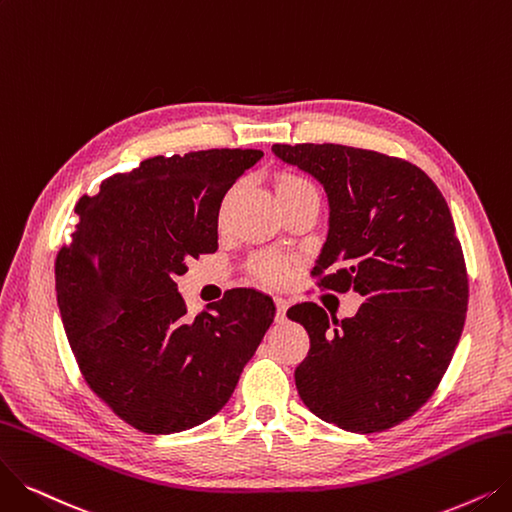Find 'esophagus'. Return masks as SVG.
Returning a JSON list of instances; mask_svg holds the SVG:
<instances>
[{
  "mask_svg": "<svg viewBox=\"0 0 512 512\" xmlns=\"http://www.w3.org/2000/svg\"><path fill=\"white\" fill-rule=\"evenodd\" d=\"M275 306H277V321L285 319V311H288V300L275 296Z\"/></svg>",
  "mask_w": 512,
  "mask_h": 512,
  "instance_id": "esophagus-1",
  "label": "esophagus"
}]
</instances>
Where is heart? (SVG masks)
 I'll return each instance as SVG.
<instances>
[{"label":"heart","instance_id":"1","mask_svg":"<svg viewBox=\"0 0 512 512\" xmlns=\"http://www.w3.org/2000/svg\"><path fill=\"white\" fill-rule=\"evenodd\" d=\"M273 189H275V195H277V199H279L283 208L290 206V203H294L302 197L317 195V189H315L311 180H306L304 176H300L296 172H288V170L277 172L273 176ZM231 195H233V191L227 197H224V206H227V201L231 199ZM248 271L260 283L281 285L285 279L290 277L292 262L288 258L279 256V254H260V256L250 260Z\"/></svg>","mask_w":512,"mask_h":512}]
</instances>
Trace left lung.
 <instances>
[{
	"label": "left lung",
	"instance_id": "8db88e82",
	"mask_svg": "<svg viewBox=\"0 0 512 512\" xmlns=\"http://www.w3.org/2000/svg\"><path fill=\"white\" fill-rule=\"evenodd\" d=\"M273 151L315 176L330 201L317 285L365 300L342 321L315 302L288 311L311 338L294 372L298 395L344 431H386L431 399L462 336L468 275L452 212L405 159L332 142Z\"/></svg>",
	"mask_w": 512,
	"mask_h": 512
}]
</instances>
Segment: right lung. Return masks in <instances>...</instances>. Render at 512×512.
<instances>
[{
	"label": "right lung",
	"instance_id": "1",
	"mask_svg": "<svg viewBox=\"0 0 512 512\" xmlns=\"http://www.w3.org/2000/svg\"><path fill=\"white\" fill-rule=\"evenodd\" d=\"M258 149L151 157L102 180L75 206L79 222L54 262L56 300L79 372L111 410L149 435L210 420L275 317L235 288L187 317L176 277L218 250V212Z\"/></svg>",
	"mask_w": 512,
	"mask_h": 512
}]
</instances>
